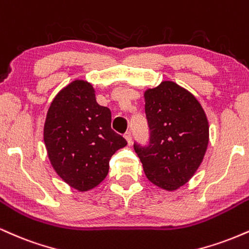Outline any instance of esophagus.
<instances>
[{
	"mask_svg": "<svg viewBox=\"0 0 249 249\" xmlns=\"http://www.w3.org/2000/svg\"><path fill=\"white\" fill-rule=\"evenodd\" d=\"M124 139L127 140L128 144H130V143H131V139H133V137H131V131H130V130L125 131V133H124Z\"/></svg>",
	"mask_w": 249,
	"mask_h": 249,
	"instance_id": "1",
	"label": "esophagus"
}]
</instances>
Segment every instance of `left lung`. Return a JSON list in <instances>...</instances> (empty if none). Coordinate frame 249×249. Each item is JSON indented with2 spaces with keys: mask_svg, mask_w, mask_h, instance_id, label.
I'll return each instance as SVG.
<instances>
[{
  "mask_svg": "<svg viewBox=\"0 0 249 249\" xmlns=\"http://www.w3.org/2000/svg\"><path fill=\"white\" fill-rule=\"evenodd\" d=\"M144 100L149 142H134V149L148 179L174 191L200 165L209 143V122L197 99L172 81L145 90Z\"/></svg>",
  "mask_w": 249,
  "mask_h": 249,
  "instance_id": "obj_1",
  "label": "left lung"
}]
</instances>
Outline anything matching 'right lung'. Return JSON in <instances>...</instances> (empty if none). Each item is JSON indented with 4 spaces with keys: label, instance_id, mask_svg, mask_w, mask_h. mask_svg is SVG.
Returning a JSON list of instances; mask_svg holds the SVG:
<instances>
[{
    "label": "right lung",
    "instance_id": "right-lung-1",
    "mask_svg": "<svg viewBox=\"0 0 249 249\" xmlns=\"http://www.w3.org/2000/svg\"><path fill=\"white\" fill-rule=\"evenodd\" d=\"M109 108L95 100L92 85L75 80L52 101L44 125V142L57 174L72 188L87 191L100 184L109 160L127 141L110 127Z\"/></svg>",
    "mask_w": 249,
    "mask_h": 249
}]
</instances>
